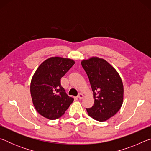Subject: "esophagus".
<instances>
[{"mask_svg": "<svg viewBox=\"0 0 151 151\" xmlns=\"http://www.w3.org/2000/svg\"><path fill=\"white\" fill-rule=\"evenodd\" d=\"M78 97L79 99H83L84 98H85V96H84L83 94L80 93V94H79L78 95Z\"/></svg>", "mask_w": 151, "mask_h": 151, "instance_id": "34e87169", "label": "esophagus"}]
</instances>
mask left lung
<instances>
[{
    "label": "left lung",
    "instance_id": "obj_1",
    "mask_svg": "<svg viewBox=\"0 0 151 151\" xmlns=\"http://www.w3.org/2000/svg\"><path fill=\"white\" fill-rule=\"evenodd\" d=\"M81 65L93 91L94 105L86 109L88 115L105 121L117 113L123 102V84L117 71L103 58L92 57Z\"/></svg>",
    "mask_w": 151,
    "mask_h": 151
}]
</instances>
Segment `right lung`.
<instances>
[{"label": "right lung", "mask_w": 151, "mask_h": 151, "mask_svg": "<svg viewBox=\"0 0 151 151\" xmlns=\"http://www.w3.org/2000/svg\"><path fill=\"white\" fill-rule=\"evenodd\" d=\"M75 61L69 58L51 57L40 65L30 83V94L35 109L42 116L55 120L62 116L74 99L66 94L60 78Z\"/></svg>", "instance_id": "add662e5"}]
</instances>
